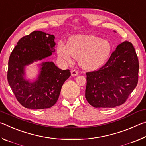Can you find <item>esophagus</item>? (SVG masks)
<instances>
[{
	"label": "esophagus",
	"mask_w": 146,
	"mask_h": 146,
	"mask_svg": "<svg viewBox=\"0 0 146 146\" xmlns=\"http://www.w3.org/2000/svg\"><path fill=\"white\" fill-rule=\"evenodd\" d=\"M71 75L73 76H76L78 75V71H76L75 70H73L71 71Z\"/></svg>",
	"instance_id": "obj_1"
}]
</instances>
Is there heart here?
I'll return each mask as SVG.
<instances>
[{"instance_id": "obj_1", "label": "heart", "mask_w": 146, "mask_h": 146, "mask_svg": "<svg viewBox=\"0 0 146 146\" xmlns=\"http://www.w3.org/2000/svg\"><path fill=\"white\" fill-rule=\"evenodd\" d=\"M112 46L110 41L91 35L71 36L67 45L59 44L57 51L60 57L70 62L71 57L78 59L81 67L87 70L98 69L110 57Z\"/></svg>"}]
</instances>
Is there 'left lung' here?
Instances as JSON below:
<instances>
[{
    "label": "left lung",
    "instance_id": "8db88e82",
    "mask_svg": "<svg viewBox=\"0 0 146 146\" xmlns=\"http://www.w3.org/2000/svg\"><path fill=\"white\" fill-rule=\"evenodd\" d=\"M138 56L133 44H119L104 65L86 73V98L95 108H115L123 104L138 84Z\"/></svg>",
    "mask_w": 146,
    "mask_h": 146
}]
</instances>
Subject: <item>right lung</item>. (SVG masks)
I'll list each match as a JSON object with an SVG mask.
<instances>
[{
  "instance_id": "right-lung-1",
  "label": "right lung",
  "mask_w": 146,
  "mask_h": 146,
  "mask_svg": "<svg viewBox=\"0 0 146 146\" xmlns=\"http://www.w3.org/2000/svg\"><path fill=\"white\" fill-rule=\"evenodd\" d=\"M55 36L34 31L17 42L8 61V81L17 100L24 107L42 110L52 107L57 101L62 86L71 76L53 62L40 64V71L33 82L24 78L25 66L51 56L55 51Z\"/></svg>"
}]
</instances>
